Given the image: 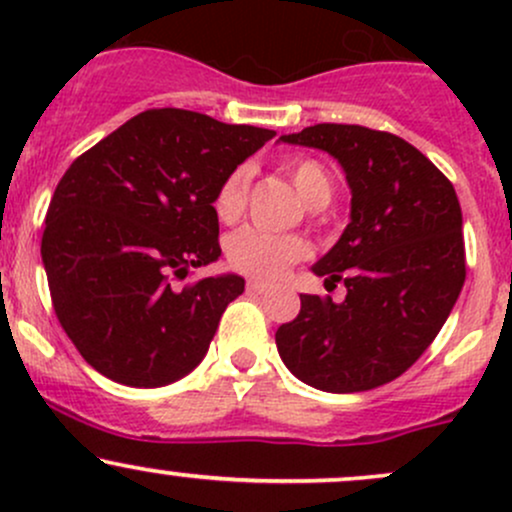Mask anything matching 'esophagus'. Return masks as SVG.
I'll return each mask as SVG.
<instances>
[{
  "label": "esophagus",
  "instance_id": "34e87169",
  "mask_svg": "<svg viewBox=\"0 0 512 512\" xmlns=\"http://www.w3.org/2000/svg\"><path fill=\"white\" fill-rule=\"evenodd\" d=\"M267 289H269V284H264V281H248V291L257 293V296H260V293H264Z\"/></svg>",
  "mask_w": 512,
  "mask_h": 512
}]
</instances>
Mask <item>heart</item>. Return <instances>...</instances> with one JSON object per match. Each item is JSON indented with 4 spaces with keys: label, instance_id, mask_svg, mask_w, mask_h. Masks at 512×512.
Wrapping results in <instances>:
<instances>
[{
    "label": "heart",
    "instance_id": "obj_1",
    "mask_svg": "<svg viewBox=\"0 0 512 512\" xmlns=\"http://www.w3.org/2000/svg\"><path fill=\"white\" fill-rule=\"evenodd\" d=\"M286 175L296 187V192L308 207L320 209L332 197V175L330 170L313 158H296L286 166ZM250 173L248 168H233L221 185L216 187L214 207L216 219L221 223H236L245 209L248 199ZM310 255V245L296 233H269L262 228H240L226 240V260L240 274L255 276V279H279L291 264L305 260Z\"/></svg>",
    "mask_w": 512,
    "mask_h": 512
}]
</instances>
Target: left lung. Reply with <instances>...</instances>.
I'll return each instance as SVG.
<instances>
[{"mask_svg":"<svg viewBox=\"0 0 512 512\" xmlns=\"http://www.w3.org/2000/svg\"><path fill=\"white\" fill-rule=\"evenodd\" d=\"M281 142L342 163L351 221L313 267L325 286L344 281V303L303 293L276 349L317 390H373L414 366L460 296L467 264L455 187L416 146L380 129L322 122Z\"/></svg>","mask_w":512,"mask_h":512,"instance_id":"obj_1","label":"left lung"}]
</instances>
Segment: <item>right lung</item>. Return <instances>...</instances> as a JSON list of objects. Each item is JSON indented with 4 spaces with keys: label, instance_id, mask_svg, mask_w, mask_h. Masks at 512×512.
<instances>
[{
    "label": "right lung",
    "instance_id": "right-lung-1",
    "mask_svg": "<svg viewBox=\"0 0 512 512\" xmlns=\"http://www.w3.org/2000/svg\"><path fill=\"white\" fill-rule=\"evenodd\" d=\"M274 134L158 108L67 168L40 255L57 320L88 366L132 387L175 383L199 366L245 279L170 284L219 260L216 187Z\"/></svg>",
    "mask_w": 512,
    "mask_h": 512
}]
</instances>
